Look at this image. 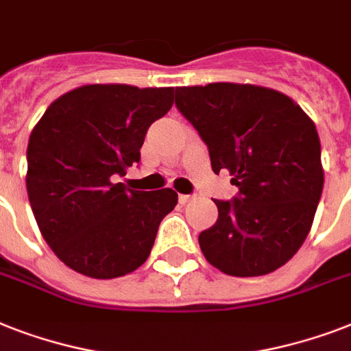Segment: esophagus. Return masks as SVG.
Masks as SVG:
<instances>
[{"instance_id": "34e87169", "label": "esophagus", "mask_w": 351, "mask_h": 351, "mask_svg": "<svg viewBox=\"0 0 351 351\" xmlns=\"http://www.w3.org/2000/svg\"><path fill=\"white\" fill-rule=\"evenodd\" d=\"M193 198H195V195H180L178 200H180V204H187V202H191Z\"/></svg>"}]
</instances>
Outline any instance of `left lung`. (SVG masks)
Segmentation results:
<instances>
[{"instance_id": "obj_1", "label": "left lung", "mask_w": 351, "mask_h": 351, "mask_svg": "<svg viewBox=\"0 0 351 351\" xmlns=\"http://www.w3.org/2000/svg\"><path fill=\"white\" fill-rule=\"evenodd\" d=\"M175 106L208 145L211 167L239 187L215 200L219 220L198 237L209 264L233 277L284 266L311 230L324 173L315 123L289 96L239 84L178 87Z\"/></svg>"}]
</instances>
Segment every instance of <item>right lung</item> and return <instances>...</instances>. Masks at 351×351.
<instances>
[{
    "instance_id": "add662e5",
    "label": "right lung",
    "mask_w": 351,
    "mask_h": 351,
    "mask_svg": "<svg viewBox=\"0 0 351 351\" xmlns=\"http://www.w3.org/2000/svg\"><path fill=\"white\" fill-rule=\"evenodd\" d=\"M173 87L85 85L52 101L27 147V193L58 258L93 278L127 275L147 261L173 189H127L117 176L140 162L153 121L173 106Z\"/></svg>"
}]
</instances>
